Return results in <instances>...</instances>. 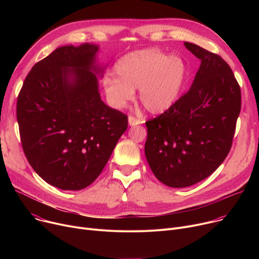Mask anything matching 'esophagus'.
<instances>
[{
  "label": "esophagus",
  "instance_id": "34e87169",
  "mask_svg": "<svg viewBox=\"0 0 259 259\" xmlns=\"http://www.w3.org/2000/svg\"><path fill=\"white\" fill-rule=\"evenodd\" d=\"M128 122H129L130 126H136V125H139V124L142 123L141 120H139L137 118H134V117H131V116L128 118Z\"/></svg>",
  "mask_w": 259,
  "mask_h": 259
}]
</instances>
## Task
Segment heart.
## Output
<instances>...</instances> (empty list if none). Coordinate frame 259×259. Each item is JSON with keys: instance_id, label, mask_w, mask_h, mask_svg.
<instances>
[{"instance_id": "obj_1", "label": "heart", "mask_w": 259, "mask_h": 259, "mask_svg": "<svg viewBox=\"0 0 259 259\" xmlns=\"http://www.w3.org/2000/svg\"><path fill=\"white\" fill-rule=\"evenodd\" d=\"M114 76L103 80L107 100L116 108L126 106L139 89L141 104L154 115L168 112L179 100L189 69L186 60L152 47L125 54L115 64Z\"/></svg>"}]
</instances>
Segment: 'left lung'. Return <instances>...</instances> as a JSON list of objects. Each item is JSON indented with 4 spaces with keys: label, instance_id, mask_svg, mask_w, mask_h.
<instances>
[{
    "label": "left lung",
    "instance_id": "left-lung-1",
    "mask_svg": "<svg viewBox=\"0 0 259 259\" xmlns=\"http://www.w3.org/2000/svg\"><path fill=\"white\" fill-rule=\"evenodd\" d=\"M201 60L191 89L168 112L145 122V158L170 188H187L210 176L227 158L241 110V89L219 55L189 42Z\"/></svg>",
    "mask_w": 259,
    "mask_h": 259
}]
</instances>
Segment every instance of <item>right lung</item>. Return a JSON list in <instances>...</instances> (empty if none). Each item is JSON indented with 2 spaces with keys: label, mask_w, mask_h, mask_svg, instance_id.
<instances>
[{
  "label": "right lung",
  "mask_w": 259,
  "mask_h": 259,
  "mask_svg": "<svg viewBox=\"0 0 259 259\" xmlns=\"http://www.w3.org/2000/svg\"><path fill=\"white\" fill-rule=\"evenodd\" d=\"M99 46H61L35 63L17 98L25 157L47 183L80 191L99 176L128 118L100 98Z\"/></svg>",
  "instance_id": "1"
}]
</instances>
